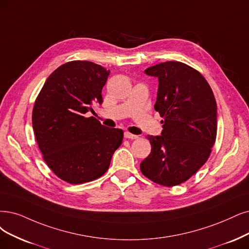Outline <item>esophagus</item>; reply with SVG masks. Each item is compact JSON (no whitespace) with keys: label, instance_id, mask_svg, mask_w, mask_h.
Segmentation results:
<instances>
[{"label":"esophagus","instance_id":"34e87169","mask_svg":"<svg viewBox=\"0 0 249 249\" xmlns=\"http://www.w3.org/2000/svg\"><path fill=\"white\" fill-rule=\"evenodd\" d=\"M124 136H125V139H129V140H136V139H139V136L134 135V134H131V133H129V132H125V133H124Z\"/></svg>","mask_w":249,"mask_h":249}]
</instances>
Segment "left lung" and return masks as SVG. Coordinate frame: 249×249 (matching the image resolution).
<instances>
[{
	"label": "left lung",
	"instance_id": "obj_1",
	"mask_svg": "<svg viewBox=\"0 0 249 249\" xmlns=\"http://www.w3.org/2000/svg\"><path fill=\"white\" fill-rule=\"evenodd\" d=\"M144 72L159 81L154 107L163 118V130L146 136L152 151L141 170L161 186H178L209 158L216 139V101L205 78L186 63L162 62Z\"/></svg>",
	"mask_w": 249,
	"mask_h": 249
}]
</instances>
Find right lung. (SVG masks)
<instances>
[{"label":"right lung","instance_id":"right-lung-1","mask_svg":"<svg viewBox=\"0 0 249 249\" xmlns=\"http://www.w3.org/2000/svg\"><path fill=\"white\" fill-rule=\"evenodd\" d=\"M109 71L86 60L62 64L46 80L35 101L33 128L43 159L62 180L73 185L94 180L108 169L123 130L88 117L103 103Z\"/></svg>","mask_w":249,"mask_h":249}]
</instances>
